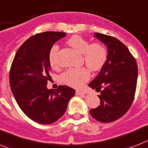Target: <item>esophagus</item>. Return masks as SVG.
<instances>
[{
	"instance_id": "obj_1",
	"label": "esophagus",
	"mask_w": 148,
	"mask_h": 148,
	"mask_svg": "<svg viewBox=\"0 0 148 148\" xmlns=\"http://www.w3.org/2000/svg\"><path fill=\"white\" fill-rule=\"evenodd\" d=\"M86 92L84 90H76V95H84Z\"/></svg>"
}]
</instances>
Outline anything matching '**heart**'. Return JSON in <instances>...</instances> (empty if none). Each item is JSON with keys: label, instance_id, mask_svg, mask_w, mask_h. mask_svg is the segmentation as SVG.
I'll use <instances>...</instances> for the list:
<instances>
[{"label": "heart", "instance_id": "heart-1", "mask_svg": "<svg viewBox=\"0 0 148 148\" xmlns=\"http://www.w3.org/2000/svg\"><path fill=\"white\" fill-rule=\"evenodd\" d=\"M68 43L79 53L82 54L83 62L91 71L100 70L108 59V49L103 43L93 42L80 36H74L68 40ZM59 46L55 44L49 51V63L52 68L58 67V54ZM90 78V72L84 67L69 68L60 75V80L71 87H80Z\"/></svg>", "mask_w": 148, "mask_h": 148}]
</instances>
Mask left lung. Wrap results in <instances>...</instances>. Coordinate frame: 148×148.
Returning a JSON list of instances; mask_svg holds the SVG:
<instances>
[{
  "label": "left lung",
  "instance_id": "left-lung-1",
  "mask_svg": "<svg viewBox=\"0 0 148 148\" xmlns=\"http://www.w3.org/2000/svg\"><path fill=\"white\" fill-rule=\"evenodd\" d=\"M95 36L108 48V59L99 74L89 84L101 94L100 106L90 111L97 121L109 123L127 112L134 100L138 64L125 45L115 37L96 32Z\"/></svg>",
  "mask_w": 148,
  "mask_h": 148
}]
</instances>
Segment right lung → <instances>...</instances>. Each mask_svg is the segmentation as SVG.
<instances>
[{
	"label": "right lung",
	"instance_id": "right-lung-1",
	"mask_svg": "<svg viewBox=\"0 0 148 148\" xmlns=\"http://www.w3.org/2000/svg\"><path fill=\"white\" fill-rule=\"evenodd\" d=\"M65 32H45L32 36L16 51L10 70V86L16 101L30 119L40 124L56 122L65 112L75 90L58 86L48 90L51 65L49 51Z\"/></svg>",
	"mask_w": 148,
	"mask_h": 148
}]
</instances>
